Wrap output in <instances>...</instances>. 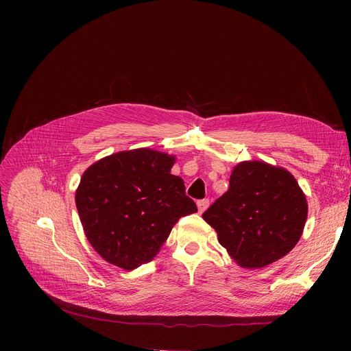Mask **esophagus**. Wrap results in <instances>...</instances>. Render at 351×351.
Instances as JSON below:
<instances>
[{"instance_id": "esophagus-1", "label": "esophagus", "mask_w": 351, "mask_h": 351, "mask_svg": "<svg viewBox=\"0 0 351 351\" xmlns=\"http://www.w3.org/2000/svg\"><path fill=\"white\" fill-rule=\"evenodd\" d=\"M197 210L199 213H204L208 208H209V199H202V200H197Z\"/></svg>"}]
</instances>
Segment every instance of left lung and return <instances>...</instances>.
<instances>
[{
    "label": "left lung",
    "mask_w": 351,
    "mask_h": 351,
    "mask_svg": "<svg viewBox=\"0 0 351 351\" xmlns=\"http://www.w3.org/2000/svg\"><path fill=\"white\" fill-rule=\"evenodd\" d=\"M202 217L239 266L261 269L298 245L307 219V200L285 168L245 160L233 168L229 191Z\"/></svg>",
    "instance_id": "1"
}]
</instances>
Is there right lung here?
Here are the masks:
<instances>
[{
  "mask_svg": "<svg viewBox=\"0 0 351 351\" xmlns=\"http://www.w3.org/2000/svg\"><path fill=\"white\" fill-rule=\"evenodd\" d=\"M175 156L122 151L92 163L75 192L88 242L108 263L134 270L159 253L182 216L197 212L185 183L171 173Z\"/></svg>",
  "mask_w": 351,
  "mask_h": 351,
  "instance_id": "add662e5",
  "label": "right lung"
}]
</instances>
